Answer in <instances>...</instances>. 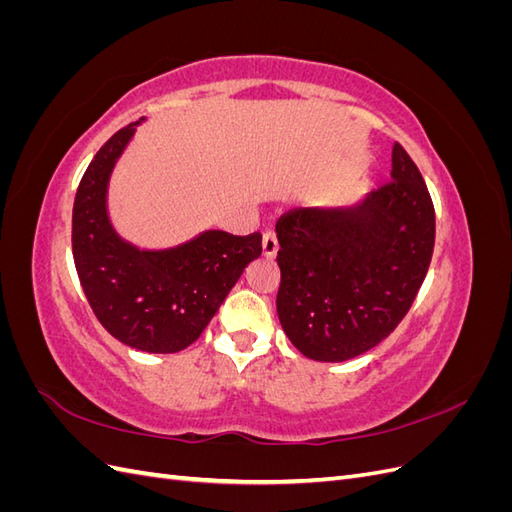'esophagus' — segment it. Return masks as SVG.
Returning <instances> with one entry per match:
<instances>
[{
  "mask_svg": "<svg viewBox=\"0 0 512 512\" xmlns=\"http://www.w3.org/2000/svg\"><path fill=\"white\" fill-rule=\"evenodd\" d=\"M277 250H280V245H277L275 232H265V237H262V256L273 260L277 256Z\"/></svg>",
  "mask_w": 512,
  "mask_h": 512,
  "instance_id": "1",
  "label": "esophagus"
}]
</instances>
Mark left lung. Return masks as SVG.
<instances>
[{"label":"left lung","instance_id":"1","mask_svg":"<svg viewBox=\"0 0 512 512\" xmlns=\"http://www.w3.org/2000/svg\"><path fill=\"white\" fill-rule=\"evenodd\" d=\"M275 230L284 333L307 359L342 363L378 346L408 314L431 262L436 213L395 143L391 183L348 207L294 209Z\"/></svg>","mask_w":512,"mask_h":512}]
</instances>
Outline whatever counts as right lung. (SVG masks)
<instances>
[{
  "instance_id": "obj_1",
  "label": "right lung",
  "mask_w": 512,
  "mask_h": 512,
  "mask_svg": "<svg viewBox=\"0 0 512 512\" xmlns=\"http://www.w3.org/2000/svg\"><path fill=\"white\" fill-rule=\"evenodd\" d=\"M143 121L108 138L85 170L72 209V254L102 327L130 348L170 354L205 331L245 267L260 256L262 235L205 230L164 250H141L123 239L108 215V183Z\"/></svg>"
}]
</instances>
